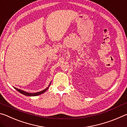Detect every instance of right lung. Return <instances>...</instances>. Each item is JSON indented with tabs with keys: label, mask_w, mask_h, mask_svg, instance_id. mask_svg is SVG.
Returning <instances> with one entry per match:
<instances>
[{
	"label": "right lung",
	"mask_w": 127,
	"mask_h": 127,
	"mask_svg": "<svg viewBox=\"0 0 127 127\" xmlns=\"http://www.w3.org/2000/svg\"><path fill=\"white\" fill-rule=\"evenodd\" d=\"M51 82L50 83V84H49V85L48 86V87H46L45 89H44V90H42V91H41L40 92H35V93H30V92H26L25 91H23V90H22L21 89H17V88H16V87H14V88L17 90V91H18L19 92H20L21 94L24 95L28 96H38V95H41V94H42L43 93H44L45 92H46L47 91V90L49 89V87H50V86L51 85Z\"/></svg>",
	"instance_id": "right-lung-1"
}]
</instances>
